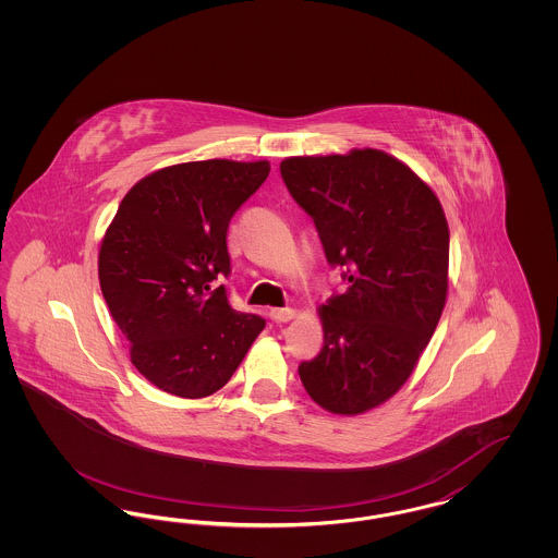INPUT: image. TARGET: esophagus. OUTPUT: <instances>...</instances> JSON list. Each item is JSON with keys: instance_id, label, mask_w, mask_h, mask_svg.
<instances>
[{"instance_id": "obj_1", "label": "esophagus", "mask_w": 558, "mask_h": 558, "mask_svg": "<svg viewBox=\"0 0 558 558\" xmlns=\"http://www.w3.org/2000/svg\"><path fill=\"white\" fill-rule=\"evenodd\" d=\"M269 316H271L274 322L282 324V322H291V319L296 316V312H294L292 307H276V310H271V312H269Z\"/></svg>"}]
</instances>
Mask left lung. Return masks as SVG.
Returning <instances> with one entry per match:
<instances>
[{
  "label": "left lung",
  "mask_w": 558,
  "mask_h": 558,
  "mask_svg": "<svg viewBox=\"0 0 558 558\" xmlns=\"http://www.w3.org/2000/svg\"><path fill=\"white\" fill-rule=\"evenodd\" d=\"M349 282L318 310L324 345L299 376L324 410L355 416L393 398L428 345L448 296L450 230L439 198L374 148L280 162Z\"/></svg>",
  "instance_id": "8db88e82"
}]
</instances>
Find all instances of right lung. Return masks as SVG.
Returning <instances> with one entry per match:
<instances>
[{"instance_id":"right-lung-1","label":"right lung","mask_w":558,"mask_h":558,"mask_svg":"<svg viewBox=\"0 0 558 558\" xmlns=\"http://www.w3.org/2000/svg\"><path fill=\"white\" fill-rule=\"evenodd\" d=\"M267 175V160L171 165L142 178L108 226L98 276L110 316L133 366L171 396L219 391L266 328L215 280L230 274V219Z\"/></svg>"}]
</instances>
